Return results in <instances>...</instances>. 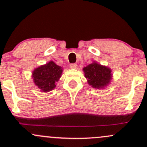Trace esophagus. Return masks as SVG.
<instances>
[{"label": "esophagus", "mask_w": 147, "mask_h": 147, "mask_svg": "<svg viewBox=\"0 0 147 147\" xmlns=\"http://www.w3.org/2000/svg\"><path fill=\"white\" fill-rule=\"evenodd\" d=\"M70 68L75 69L77 68V63H71L70 65Z\"/></svg>", "instance_id": "esophagus-1"}]
</instances>
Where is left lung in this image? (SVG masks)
<instances>
[{
	"label": "left lung",
	"mask_w": 147,
	"mask_h": 147,
	"mask_svg": "<svg viewBox=\"0 0 147 147\" xmlns=\"http://www.w3.org/2000/svg\"><path fill=\"white\" fill-rule=\"evenodd\" d=\"M83 70L88 83L95 88H104L112 79L111 69L95 61L84 68Z\"/></svg>",
	"instance_id": "8db88e82"
}]
</instances>
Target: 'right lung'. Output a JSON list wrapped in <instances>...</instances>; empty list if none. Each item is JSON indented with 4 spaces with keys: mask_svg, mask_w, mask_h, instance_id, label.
I'll list each match as a JSON object with an SVG mask.
<instances>
[{
    "mask_svg": "<svg viewBox=\"0 0 147 147\" xmlns=\"http://www.w3.org/2000/svg\"><path fill=\"white\" fill-rule=\"evenodd\" d=\"M62 68L54 61L35 68L32 72V79L35 85L44 92H49L56 87V82L61 76Z\"/></svg>",
    "mask_w": 147,
    "mask_h": 147,
    "instance_id": "1",
    "label": "right lung"
}]
</instances>
